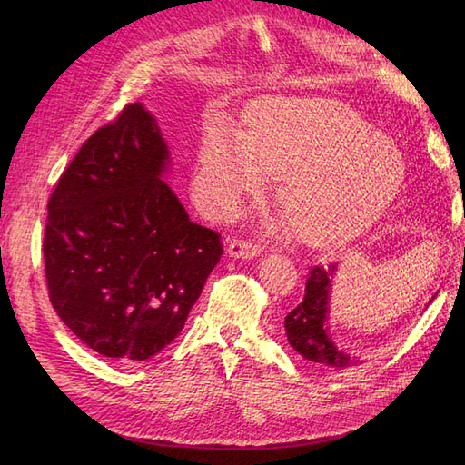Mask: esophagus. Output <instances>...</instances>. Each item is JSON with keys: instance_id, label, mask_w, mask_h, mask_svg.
<instances>
[{"instance_id": "1", "label": "esophagus", "mask_w": 465, "mask_h": 465, "mask_svg": "<svg viewBox=\"0 0 465 465\" xmlns=\"http://www.w3.org/2000/svg\"><path fill=\"white\" fill-rule=\"evenodd\" d=\"M229 254L232 256V258H244V260H250V258H254V256H258L260 252H262V248H260V244H256V242H252V241H238V238H234V241H231V244H229Z\"/></svg>"}]
</instances>
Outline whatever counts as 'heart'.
<instances>
[{
  "mask_svg": "<svg viewBox=\"0 0 465 465\" xmlns=\"http://www.w3.org/2000/svg\"><path fill=\"white\" fill-rule=\"evenodd\" d=\"M272 174L277 200L304 242L333 246L384 213L405 180L398 145L351 106L322 96L265 98L248 108L246 132L211 125L202 137L193 193L234 213Z\"/></svg>",
  "mask_w": 465,
  "mask_h": 465,
  "instance_id": "b5f03b06",
  "label": "heart"
}]
</instances>
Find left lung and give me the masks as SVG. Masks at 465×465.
Returning a JSON list of instances; mask_svg holds the SVG:
<instances>
[{
	"label": "left lung",
	"mask_w": 465,
	"mask_h": 465,
	"mask_svg": "<svg viewBox=\"0 0 465 465\" xmlns=\"http://www.w3.org/2000/svg\"><path fill=\"white\" fill-rule=\"evenodd\" d=\"M333 272V263L312 265L308 272L302 302L294 306L285 318V333L291 347L323 371H343L359 362L333 345L328 331L330 279Z\"/></svg>",
	"instance_id": "left-lung-1"
}]
</instances>
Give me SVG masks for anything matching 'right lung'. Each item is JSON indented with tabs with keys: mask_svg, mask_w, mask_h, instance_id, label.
<instances>
[{
	"mask_svg": "<svg viewBox=\"0 0 465 465\" xmlns=\"http://www.w3.org/2000/svg\"><path fill=\"white\" fill-rule=\"evenodd\" d=\"M168 151L139 103L98 128L48 200L45 273L62 322L96 353L147 361L184 328L221 234L161 180Z\"/></svg>",
	"mask_w": 465,
	"mask_h": 465,
	"instance_id": "add662e5",
	"label": "right lung"
}]
</instances>
